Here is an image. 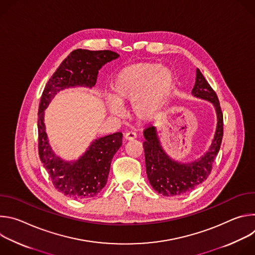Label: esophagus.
<instances>
[{
    "mask_svg": "<svg viewBox=\"0 0 255 255\" xmlns=\"http://www.w3.org/2000/svg\"><path fill=\"white\" fill-rule=\"evenodd\" d=\"M124 137H125L126 140H133V139L137 138V135H136V133L133 132V131H128V132L125 134Z\"/></svg>",
    "mask_w": 255,
    "mask_h": 255,
    "instance_id": "1",
    "label": "esophagus"
}]
</instances>
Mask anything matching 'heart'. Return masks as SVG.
<instances>
[{
	"label": "heart",
	"instance_id": "b5f03b06",
	"mask_svg": "<svg viewBox=\"0 0 255 255\" xmlns=\"http://www.w3.org/2000/svg\"><path fill=\"white\" fill-rule=\"evenodd\" d=\"M174 87L172 71L155 62H137L115 76L112 98L107 106L113 115L122 114L120 104L131 102V113L140 121H150L159 112Z\"/></svg>",
	"mask_w": 255,
	"mask_h": 255
}]
</instances>
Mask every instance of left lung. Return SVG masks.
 Segmentation results:
<instances>
[{
  "instance_id": "8db88e82",
  "label": "left lung",
  "mask_w": 255,
  "mask_h": 255,
  "mask_svg": "<svg viewBox=\"0 0 255 255\" xmlns=\"http://www.w3.org/2000/svg\"><path fill=\"white\" fill-rule=\"evenodd\" d=\"M192 95L213 104L217 114V127L209 150L200 158L189 163L173 160L163 150L156 128L150 126L144 130L143 142L146 173L151 187L166 197L183 196L193 191L207 179L216 155L220 150L223 138V114L219 100L199 68Z\"/></svg>"
}]
</instances>
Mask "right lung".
I'll use <instances>...</instances> for the list:
<instances>
[{
    "instance_id": "right-lung-1",
    "label": "right lung",
    "mask_w": 255,
    "mask_h": 255,
    "mask_svg": "<svg viewBox=\"0 0 255 255\" xmlns=\"http://www.w3.org/2000/svg\"><path fill=\"white\" fill-rule=\"evenodd\" d=\"M118 57L119 54L111 50H74L60 63L42 93L38 110L39 157L54 188L67 197L86 200L102 191L107 184L111 161L122 145L123 134L116 132L96 139L78 160L65 161L50 147L45 132L44 110L59 91L74 87L93 88L100 68Z\"/></svg>"
}]
</instances>
